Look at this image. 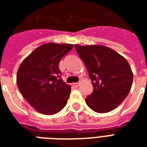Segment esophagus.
<instances>
[{"label":"esophagus","instance_id":"obj_1","mask_svg":"<svg viewBox=\"0 0 147 147\" xmlns=\"http://www.w3.org/2000/svg\"><path fill=\"white\" fill-rule=\"evenodd\" d=\"M74 85L75 86H79L80 85V82H77V83H74Z\"/></svg>","mask_w":147,"mask_h":147}]
</instances>
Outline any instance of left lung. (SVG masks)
I'll list each match as a JSON object with an SVG mask.
<instances>
[{"instance_id": "left-lung-1", "label": "left lung", "mask_w": 147, "mask_h": 147, "mask_svg": "<svg viewBox=\"0 0 147 147\" xmlns=\"http://www.w3.org/2000/svg\"><path fill=\"white\" fill-rule=\"evenodd\" d=\"M74 47L94 86L93 93L85 99L86 104L100 113L112 111L131 89L134 74L129 63L120 53L103 45Z\"/></svg>"}]
</instances>
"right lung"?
Listing matches in <instances>:
<instances>
[{
	"mask_svg": "<svg viewBox=\"0 0 147 147\" xmlns=\"http://www.w3.org/2000/svg\"><path fill=\"white\" fill-rule=\"evenodd\" d=\"M73 47L70 44H44L27 56L18 68V89L42 114L57 113L67 103L71 87L61 78L59 63Z\"/></svg>",
	"mask_w": 147,
	"mask_h": 147,
	"instance_id": "obj_1",
	"label": "right lung"
}]
</instances>
